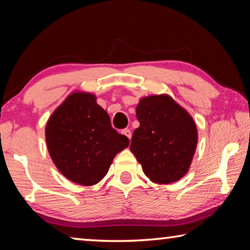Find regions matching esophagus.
I'll return each instance as SVG.
<instances>
[{"label":"esophagus","mask_w":250,"mask_h":250,"mask_svg":"<svg viewBox=\"0 0 250 250\" xmlns=\"http://www.w3.org/2000/svg\"><path fill=\"white\" fill-rule=\"evenodd\" d=\"M122 133H124V134L125 135V137H128L129 140L131 139V137H132V133H131L130 129H125V130H122Z\"/></svg>","instance_id":"34e87169"}]
</instances>
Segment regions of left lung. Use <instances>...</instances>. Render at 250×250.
<instances>
[{
  "mask_svg": "<svg viewBox=\"0 0 250 250\" xmlns=\"http://www.w3.org/2000/svg\"><path fill=\"white\" fill-rule=\"evenodd\" d=\"M140 126L130 150L149 179L159 184L179 181L188 171L197 145L192 117L167 95L142 98L137 105Z\"/></svg>",
  "mask_w": 250,
  "mask_h": 250,
  "instance_id": "obj_1",
  "label": "left lung"
}]
</instances>
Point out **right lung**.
Here are the masks:
<instances>
[{
  "instance_id": "1",
  "label": "right lung",
  "mask_w": 250,
  "mask_h": 250,
  "mask_svg": "<svg viewBox=\"0 0 250 250\" xmlns=\"http://www.w3.org/2000/svg\"><path fill=\"white\" fill-rule=\"evenodd\" d=\"M45 133L59 172L84 186L103 180L116 154L129 146V139L112 128L96 97L83 92L71 94L55 110Z\"/></svg>"
}]
</instances>
